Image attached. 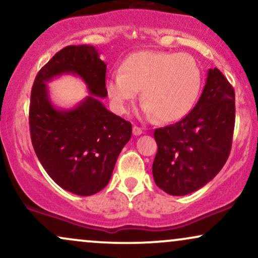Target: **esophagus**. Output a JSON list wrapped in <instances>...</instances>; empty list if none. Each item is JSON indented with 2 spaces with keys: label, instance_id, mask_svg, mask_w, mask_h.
<instances>
[{
  "label": "esophagus",
  "instance_id": "34e87169",
  "mask_svg": "<svg viewBox=\"0 0 258 258\" xmlns=\"http://www.w3.org/2000/svg\"><path fill=\"white\" fill-rule=\"evenodd\" d=\"M143 133V130L141 128V127L139 126H133V135L135 136H139V135H142Z\"/></svg>",
  "mask_w": 258,
  "mask_h": 258
}]
</instances>
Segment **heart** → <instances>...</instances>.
<instances>
[{"mask_svg": "<svg viewBox=\"0 0 258 258\" xmlns=\"http://www.w3.org/2000/svg\"><path fill=\"white\" fill-rule=\"evenodd\" d=\"M202 70L191 55L145 50L128 55L119 73L107 80V92L119 113L141 90L143 111L159 122L178 121L190 113L202 88Z\"/></svg>", "mask_w": 258, "mask_h": 258, "instance_id": "1", "label": "heart"}]
</instances>
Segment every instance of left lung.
<instances>
[{"label":"left lung","mask_w":258,"mask_h":258,"mask_svg":"<svg viewBox=\"0 0 258 258\" xmlns=\"http://www.w3.org/2000/svg\"><path fill=\"white\" fill-rule=\"evenodd\" d=\"M234 90L218 68L190 113L173 125L156 128L153 175L161 190L185 196L209 182L231 153L235 122Z\"/></svg>","instance_id":"left-lung-1"}]
</instances>
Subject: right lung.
<instances>
[{"label": "right lung", "mask_w": 258, "mask_h": 258, "mask_svg": "<svg viewBox=\"0 0 258 258\" xmlns=\"http://www.w3.org/2000/svg\"><path fill=\"white\" fill-rule=\"evenodd\" d=\"M105 71L95 46L68 45L40 68L31 91L29 122L37 157L60 187L78 196L107 186L132 135L131 122L99 101L108 96ZM61 74L80 76L92 94L73 110H57L48 98L46 83Z\"/></svg>", "instance_id": "1"}]
</instances>
